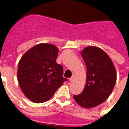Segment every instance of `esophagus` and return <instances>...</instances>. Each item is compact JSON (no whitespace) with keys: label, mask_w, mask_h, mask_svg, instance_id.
<instances>
[{"label":"esophagus","mask_w":129,"mask_h":129,"mask_svg":"<svg viewBox=\"0 0 129 129\" xmlns=\"http://www.w3.org/2000/svg\"><path fill=\"white\" fill-rule=\"evenodd\" d=\"M74 79H75V77H74V76H73V77H71V78H70V79H69V81H70V82H73V81H74Z\"/></svg>","instance_id":"obj_1"}]
</instances>
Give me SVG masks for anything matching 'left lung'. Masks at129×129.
I'll list each match as a JSON object with an SVG mask.
<instances>
[{"instance_id":"8db88e82","label":"left lung","mask_w":129,"mask_h":129,"mask_svg":"<svg viewBox=\"0 0 129 129\" xmlns=\"http://www.w3.org/2000/svg\"><path fill=\"white\" fill-rule=\"evenodd\" d=\"M81 54L87 68L86 84L82 93L74 97L82 107L93 108L104 102L112 93L117 80L116 70L101 48L88 46Z\"/></svg>"}]
</instances>
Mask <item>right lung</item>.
<instances>
[{
    "label": "right lung",
    "mask_w": 129,
    "mask_h": 129,
    "mask_svg": "<svg viewBox=\"0 0 129 129\" xmlns=\"http://www.w3.org/2000/svg\"><path fill=\"white\" fill-rule=\"evenodd\" d=\"M59 50L54 45L39 44L21 57L18 68V81L26 97L41 103L52 97L67 81L63 66L56 63Z\"/></svg>",
    "instance_id": "right-lung-1"
}]
</instances>
